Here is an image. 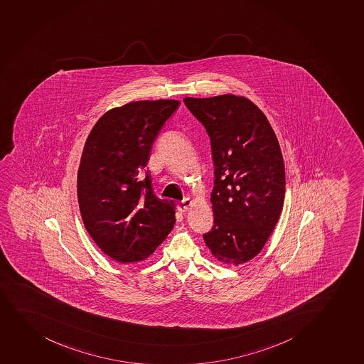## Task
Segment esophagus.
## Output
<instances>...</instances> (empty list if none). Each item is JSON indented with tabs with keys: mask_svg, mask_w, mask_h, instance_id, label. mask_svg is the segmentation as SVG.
<instances>
[{
	"mask_svg": "<svg viewBox=\"0 0 364 364\" xmlns=\"http://www.w3.org/2000/svg\"><path fill=\"white\" fill-rule=\"evenodd\" d=\"M191 206V199H184L182 201L178 203L177 207H178V210L180 212H186V210H189V207Z\"/></svg>",
	"mask_w": 364,
	"mask_h": 364,
	"instance_id": "esophagus-1",
	"label": "esophagus"
}]
</instances>
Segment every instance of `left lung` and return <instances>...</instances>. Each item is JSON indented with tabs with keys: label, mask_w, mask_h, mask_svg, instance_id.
Instances as JSON below:
<instances>
[{
	"label": "left lung",
	"mask_w": 364,
	"mask_h": 364,
	"mask_svg": "<svg viewBox=\"0 0 364 364\" xmlns=\"http://www.w3.org/2000/svg\"><path fill=\"white\" fill-rule=\"evenodd\" d=\"M183 100L210 135L215 164V225L203 240L219 262L240 266L260 253L283 210L279 141L264 112L245 97Z\"/></svg>",
	"instance_id": "obj_1"
}]
</instances>
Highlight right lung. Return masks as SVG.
<instances>
[{"mask_svg":"<svg viewBox=\"0 0 364 364\" xmlns=\"http://www.w3.org/2000/svg\"><path fill=\"white\" fill-rule=\"evenodd\" d=\"M178 105L157 100L112 107L85 142L77 181L81 218L100 250L121 264L146 260L176 222L175 203L154 194L145 166Z\"/></svg>","mask_w":364,"mask_h":364,"instance_id":"add662e5","label":"right lung"}]
</instances>
